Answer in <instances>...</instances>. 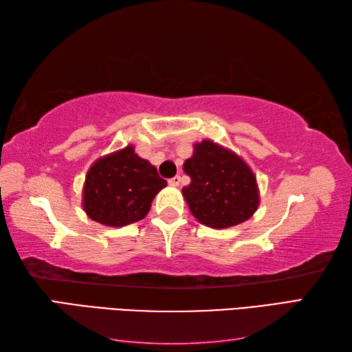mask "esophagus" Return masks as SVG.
<instances>
[{
	"instance_id": "34e87169",
	"label": "esophagus",
	"mask_w": 352,
	"mask_h": 352,
	"mask_svg": "<svg viewBox=\"0 0 352 352\" xmlns=\"http://www.w3.org/2000/svg\"><path fill=\"white\" fill-rule=\"evenodd\" d=\"M170 186H180V183H182V177L180 175H175V177H172V178H169V182H168Z\"/></svg>"
}]
</instances>
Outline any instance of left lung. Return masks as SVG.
Listing matches in <instances>:
<instances>
[{
	"instance_id": "8db88e82",
	"label": "left lung",
	"mask_w": 352,
	"mask_h": 352,
	"mask_svg": "<svg viewBox=\"0 0 352 352\" xmlns=\"http://www.w3.org/2000/svg\"><path fill=\"white\" fill-rule=\"evenodd\" d=\"M183 170L190 177L183 197L198 222L212 228H228L248 221L257 212V177L231 149L210 139L197 142Z\"/></svg>"
}]
</instances>
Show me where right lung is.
Segmentation results:
<instances>
[{
  "label": "right lung",
  "mask_w": 352,
  "mask_h": 352,
  "mask_svg": "<svg viewBox=\"0 0 352 352\" xmlns=\"http://www.w3.org/2000/svg\"><path fill=\"white\" fill-rule=\"evenodd\" d=\"M166 184L154 164L134 153L133 145H126L92 163L81 206L101 226L125 227L145 218L153 199Z\"/></svg>",
  "instance_id": "add662e5"
}]
</instances>
